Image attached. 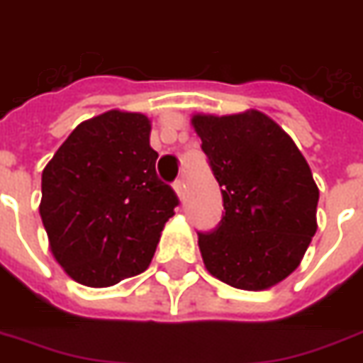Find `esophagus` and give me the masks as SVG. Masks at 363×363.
Instances as JSON below:
<instances>
[{"instance_id": "obj_1", "label": "esophagus", "mask_w": 363, "mask_h": 363, "mask_svg": "<svg viewBox=\"0 0 363 363\" xmlns=\"http://www.w3.org/2000/svg\"><path fill=\"white\" fill-rule=\"evenodd\" d=\"M174 191H176V195L179 197V201H184V197H185V182L184 179H178V182L174 184Z\"/></svg>"}]
</instances>
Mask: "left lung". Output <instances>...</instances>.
<instances>
[{
    "mask_svg": "<svg viewBox=\"0 0 363 363\" xmlns=\"http://www.w3.org/2000/svg\"><path fill=\"white\" fill-rule=\"evenodd\" d=\"M214 178L222 220L199 233L206 269L245 291H264L298 268L318 223L320 191L295 141L260 111L195 114Z\"/></svg>",
    "mask_w": 363,
    "mask_h": 363,
    "instance_id": "8db88e82",
    "label": "left lung"
}]
</instances>
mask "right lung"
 Listing matches in <instances>:
<instances>
[{
    "mask_svg": "<svg viewBox=\"0 0 363 363\" xmlns=\"http://www.w3.org/2000/svg\"><path fill=\"white\" fill-rule=\"evenodd\" d=\"M145 114L107 111L74 128L42 174L40 216L74 281L111 287L145 272L179 201L157 176Z\"/></svg>",
    "mask_w": 363,
    "mask_h": 363,
    "instance_id": "1",
    "label": "right lung"
}]
</instances>
